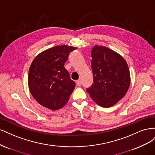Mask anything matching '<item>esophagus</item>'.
I'll list each match as a JSON object with an SVG mask.
<instances>
[{
    "mask_svg": "<svg viewBox=\"0 0 155 155\" xmlns=\"http://www.w3.org/2000/svg\"><path fill=\"white\" fill-rule=\"evenodd\" d=\"M81 80H79H79H77L76 81V85H78V86H81Z\"/></svg>",
    "mask_w": 155,
    "mask_h": 155,
    "instance_id": "34e87169",
    "label": "esophagus"
}]
</instances>
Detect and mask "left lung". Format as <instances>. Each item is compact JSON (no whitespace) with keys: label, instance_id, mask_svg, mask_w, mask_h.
<instances>
[{"label":"left lung","instance_id":"1","mask_svg":"<svg viewBox=\"0 0 155 155\" xmlns=\"http://www.w3.org/2000/svg\"><path fill=\"white\" fill-rule=\"evenodd\" d=\"M91 57L94 83L87 91L96 104L110 107L124 97L129 88L128 64L120 54L104 46H94Z\"/></svg>","mask_w":155,"mask_h":155}]
</instances>
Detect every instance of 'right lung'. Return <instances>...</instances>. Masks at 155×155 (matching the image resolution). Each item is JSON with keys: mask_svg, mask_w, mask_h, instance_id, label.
<instances>
[{"mask_svg": "<svg viewBox=\"0 0 155 155\" xmlns=\"http://www.w3.org/2000/svg\"><path fill=\"white\" fill-rule=\"evenodd\" d=\"M78 48L58 45L41 51L33 61L28 72L29 90L43 107L58 110L66 105L75 88V82L64 67L68 56Z\"/></svg>", "mask_w": 155, "mask_h": 155, "instance_id": "obj_1", "label": "right lung"}]
</instances>
